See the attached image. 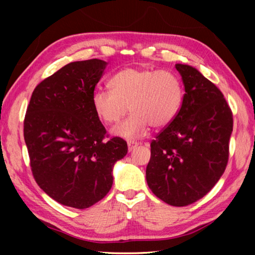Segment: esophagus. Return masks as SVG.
Masks as SVG:
<instances>
[{
  "mask_svg": "<svg viewBox=\"0 0 255 255\" xmlns=\"http://www.w3.org/2000/svg\"><path fill=\"white\" fill-rule=\"evenodd\" d=\"M138 146L137 141H128V150L129 152H131V150L135 149Z\"/></svg>",
  "mask_w": 255,
  "mask_h": 255,
  "instance_id": "esophagus-1",
  "label": "esophagus"
}]
</instances>
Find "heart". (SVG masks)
Masks as SVG:
<instances>
[{"label": "heart", "mask_w": 255, "mask_h": 255, "mask_svg": "<svg viewBox=\"0 0 255 255\" xmlns=\"http://www.w3.org/2000/svg\"><path fill=\"white\" fill-rule=\"evenodd\" d=\"M110 90H96L92 107L107 125L118 123L130 110L126 122L112 129L114 135L135 139L153 128L173 122L183 102V86L173 72L149 67H126L111 77Z\"/></svg>", "instance_id": "heart-1"}]
</instances>
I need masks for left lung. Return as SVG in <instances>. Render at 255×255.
<instances>
[{"mask_svg": "<svg viewBox=\"0 0 255 255\" xmlns=\"http://www.w3.org/2000/svg\"><path fill=\"white\" fill-rule=\"evenodd\" d=\"M184 84L178 116L150 143L146 181L175 207L191 205L221 179L230 155L233 114L217 86L195 67L176 64Z\"/></svg>", "mask_w": 255, "mask_h": 255, "instance_id": "obj_1", "label": "left lung"}]
</instances>
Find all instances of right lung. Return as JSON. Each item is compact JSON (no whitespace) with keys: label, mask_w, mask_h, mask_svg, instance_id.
<instances>
[{"label":"right lung","mask_w":255,"mask_h":255,"mask_svg":"<svg viewBox=\"0 0 255 255\" xmlns=\"http://www.w3.org/2000/svg\"><path fill=\"white\" fill-rule=\"evenodd\" d=\"M106 66L97 58L67 64L36 86L24 117L34 180L54 200L77 209L106 197L115 163L128 150L123 138H108L92 107Z\"/></svg>","instance_id":"obj_1"}]
</instances>
